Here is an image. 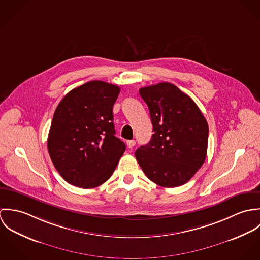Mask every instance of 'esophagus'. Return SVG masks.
I'll return each mask as SVG.
<instances>
[{
    "label": "esophagus",
    "mask_w": 260,
    "mask_h": 260,
    "mask_svg": "<svg viewBox=\"0 0 260 260\" xmlns=\"http://www.w3.org/2000/svg\"><path fill=\"white\" fill-rule=\"evenodd\" d=\"M135 144H136V142H135V140H128L127 141V146H128V148L132 149L134 146H135Z\"/></svg>",
    "instance_id": "34e87169"
}]
</instances>
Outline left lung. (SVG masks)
<instances>
[{
  "mask_svg": "<svg viewBox=\"0 0 260 260\" xmlns=\"http://www.w3.org/2000/svg\"><path fill=\"white\" fill-rule=\"evenodd\" d=\"M139 93L148 106L154 134L135 157L157 185H183L205 161L207 121L195 102L171 83L143 87Z\"/></svg>",
  "mask_w": 260,
  "mask_h": 260,
  "instance_id": "8db88e82",
  "label": "left lung"
}]
</instances>
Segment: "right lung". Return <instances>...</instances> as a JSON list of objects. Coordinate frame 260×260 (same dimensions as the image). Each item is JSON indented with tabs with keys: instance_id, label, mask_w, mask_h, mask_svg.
I'll use <instances>...</instances> for the list:
<instances>
[{
	"instance_id": "1",
	"label": "right lung",
	"mask_w": 260,
	"mask_h": 260,
	"mask_svg": "<svg viewBox=\"0 0 260 260\" xmlns=\"http://www.w3.org/2000/svg\"><path fill=\"white\" fill-rule=\"evenodd\" d=\"M120 93L116 85L91 81L71 90L54 113L48 151L60 175L84 189L107 181L125 143L115 137L113 105Z\"/></svg>"
}]
</instances>
